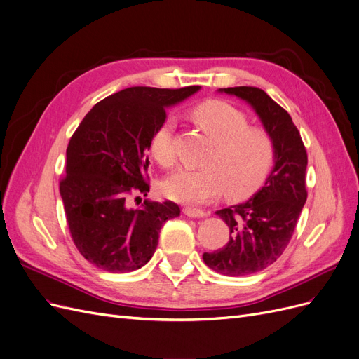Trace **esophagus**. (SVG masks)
Masks as SVG:
<instances>
[{"mask_svg":"<svg viewBox=\"0 0 359 359\" xmlns=\"http://www.w3.org/2000/svg\"><path fill=\"white\" fill-rule=\"evenodd\" d=\"M183 215L188 216V217H205L207 213L198 209H192V207H184L183 209Z\"/></svg>","mask_w":359,"mask_h":359,"instance_id":"34e87169","label":"esophagus"}]
</instances>
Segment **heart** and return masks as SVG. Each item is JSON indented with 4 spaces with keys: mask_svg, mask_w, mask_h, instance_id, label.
Instances as JSON below:
<instances>
[{
    "mask_svg": "<svg viewBox=\"0 0 359 359\" xmlns=\"http://www.w3.org/2000/svg\"><path fill=\"white\" fill-rule=\"evenodd\" d=\"M201 130L215 149L204 159V168H182L164 183V194L182 204L209 203L222 191L228 198L243 200L259 189L274 163L271 134L261 126H249L245 113L233 104L212 100L194 110ZM175 121L167 118L150 138V152L159 165L176 163L172 149Z\"/></svg>",
    "mask_w": 359,
    "mask_h": 359,
    "instance_id": "obj_1",
    "label": "heart"
}]
</instances>
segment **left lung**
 I'll use <instances>...</instances> for the list:
<instances>
[{"instance_id":"left-lung-1","label":"left lung","mask_w":359,"mask_h":359,"mask_svg":"<svg viewBox=\"0 0 359 359\" xmlns=\"http://www.w3.org/2000/svg\"><path fill=\"white\" fill-rule=\"evenodd\" d=\"M245 100L274 142V167L264 187L243 204L217 210L229 228L226 245L204 252L207 267L225 276H248L267 269L291 241L307 200V152L289 113L259 88L219 89Z\"/></svg>"}]
</instances>
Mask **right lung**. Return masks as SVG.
Returning <instances> with one entry per match:
<instances>
[{
  "mask_svg": "<svg viewBox=\"0 0 359 359\" xmlns=\"http://www.w3.org/2000/svg\"><path fill=\"white\" fill-rule=\"evenodd\" d=\"M196 90L200 86L122 89L97 102L72 135L60 192L77 250L98 269H142L155 253L161 228L180 215L168 200H144L131 209L128 198L150 189V138L167 119V107Z\"/></svg>",
  "mask_w": 359,
  "mask_h": 359,
  "instance_id": "1",
  "label": "right lung"
}]
</instances>
